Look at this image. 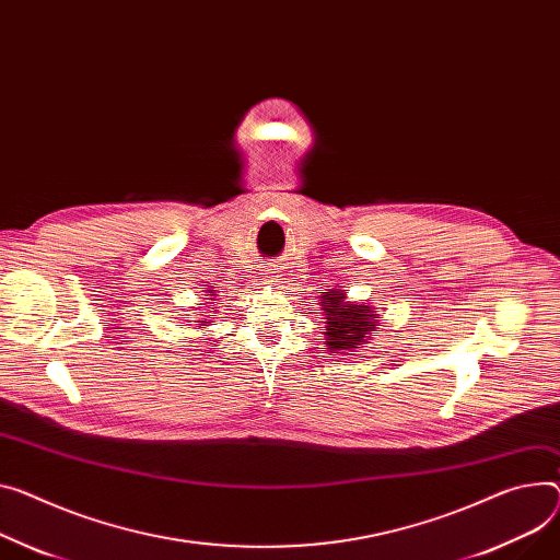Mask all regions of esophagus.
<instances>
[{"mask_svg": "<svg viewBox=\"0 0 560 560\" xmlns=\"http://www.w3.org/2000/svg\"><path fill=\"white\" fill-rule=\"evenodd\" d=\"M262 278H265L267 282H278V269H276V267H269V269H265Z\"/></svg>", "mask_w": 560, "mask_h": 560, "instance_id": "obj_1", "label": "esophagus"}]
</instances>
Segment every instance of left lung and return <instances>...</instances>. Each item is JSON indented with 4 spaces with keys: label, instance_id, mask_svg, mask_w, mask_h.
I'll list each match as a JSON object with an SVG mask.
<instances>
[{
    "label": "left lung",
    "instance_id": "1",
    "mask_svg": "<svg viewBox=\"0 0 560 560\" xmlns=\"http://www.w3.org/2000/svg\"><path fill=\"white\" fill-rule=\"evenodd\" d=\"M323 295V316H325V348L327 352L342 354L352 352L354 348L363 346L370 340V334L376 331V318L374 310L365 305L350 303L346 291L327 289L320 291Z\"/></svg>",
    "mask_w": 560,
    "mask_h": 560
}]
</instances>
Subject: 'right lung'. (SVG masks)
I'll return each mask as SVG.
<instances>
[{
    "instance_id": "1",
    "label": "right lung",
    "mask_w": 560,
    "mask_h": 560,
    "mask_svg": "<svg viewBox=\"0 0 560 560\" xmlns=\"http://www.w3.org/2000/svg\"><path fill=\"white\" fill-rule=\"evenodd\" d=\"M208 295H218V293H214V289H210ZM206 300H212V298H206ZM210 310H212V305H210ZM197 323H206V320H197Z\"/></svg>"
}]
</instances>
